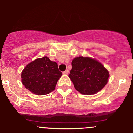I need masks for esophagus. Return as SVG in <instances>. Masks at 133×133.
<instances>
[{"instance_id": "esophagus-1", "label": "esophagus", "mask_w": 133, "mask_h": 133, "mask_svg": "<svg viewBox=\"0 0 133 133\" xmlns=\"http://www.w3.org/2000/svg\"><path fill=\"white\" fill-rule=\"evenodd\" d=\"M62 73H63V74H68L69 73V70H68V69L65 70V71H64Z\"/></svg>"}]
</instances>
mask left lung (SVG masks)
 Returning a JSON list of instances; mask_svg holds the SVG:
<instances>
[{
	"label": "left lung",
	"instance_id": "8db88e82",
	"mask_svg": "<svg viewBox=\"0 0 133 133\" xmlns=\"http://www.w3.org/2000/svg\"><path fill=\"white\" fill-rule=\"evenodd\" d=\"M109 77V71L100 62L83 56L74 58L69 74L75 89L85 95L100 91L106 85Z\"/></svg>",
	"mask_w": 133,
	"mask_h": 133
}]
</instances>
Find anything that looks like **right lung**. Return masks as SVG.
<instances>
[{"label":"right lung","instance_id":"1","mask_svg":"<svg viewBox=\"0 0 133 133\" xmlns=\"http://www.w3.org/2000/svg\"><path fill=\"white\" fill-rule=\"evenodd\" d=\"M57 64L47 56L29 63L21 72V81L25 88L36 95H45L55 89L62 76Z\"/></svg>","mask_w":133,"mask_h":133}]
</instances>
